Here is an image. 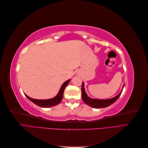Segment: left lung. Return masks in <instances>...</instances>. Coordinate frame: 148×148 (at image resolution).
I'll list each match as a JSON object with an SVG mask.
<instances>
[{
    "instance_id": "obj_1",
    "label": "left lung",
    "mask_w": 148,
    "mask_h": 148,
    "mask_svg": "<svg viewBox=\"0 0 148 148\" xmlns=\"http://www.w3.org/2000/svg\"><path fill=\"white\" fill-rule=\"evenodd\" d=\"M124 87V84L122 87V91H121L118 95L115 96L114 97L110 98L108 99H92V98L89 97L86 92H85L84 89V83L83 82L82 87V99L83 101L86 103V104L90 107H93L95 109H99V108H104L107 107L111 104H112L116 101L117 100L118 98L120 97L121 93L122 92V90Z\"/></svg>"
}]
</instances>
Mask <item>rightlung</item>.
<instances>
[{"label": "right lung", "instance_id": "obj_1", "mask_svg": "<svg viewBox=\"0 0 148 148\" xmlns=\"http://www.w3.org/2000/svg\"><path fill=\"white\" fill-rule=\"evenodd\" d=\"M70 81V79L67 80V81H66L65 83H64L62 85V86L60 89L59 92H58V94L57 95V96H55L54 97L51 98V99H33V98H31V97H29L28 96L26 95V94H25V95L29 100H30L31 102L34 103L35 104L38 105V106L42 107H51L55 106L57 104H59V103L61 102L62 98H63L64 91L65 90V88L67 86V84L69 83Z\"/></svg>", "mask_w": 148, "mask_h": 148}]
</instances>
